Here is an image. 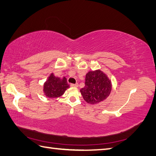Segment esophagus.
Segmentation results:
<instances>
[{
	"label": "esophagus",
	"mask_w": 156,
	"mask_h": 156,
	"mask_svg": "<svg viewBox=\"0 0 156 156\" xmlns=\"http://www.w3.org/2000/svg\"><path fill=\"white\" fill-rule=\"evenodd\" d=\"M70 86L72 87H78V84L76 83V84H71Z\"/></svg>",
	"instance_id": "obj_1"
}]
</instances>
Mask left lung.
Listing matches in <instances>:
<instances>
[{
	"label": "left lung",
	"instance_id": "obj_1",
	"mask_svg": "<svg viewBox=\"0 0 156 156\" xmlns=\"http://www.w3.org/2000/svg\"><path fill=\"white\" fill-rule=\"evenodd\" d=\"M112 89L111 81L107 74L97 69L88 72L85 78V87L80 89L84 100L88 104H98L106 100Z\"/></svg>",
	"mask_w": 156,
	"mask_h": 156
}]
</instances>
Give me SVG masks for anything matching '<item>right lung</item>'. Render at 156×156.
Wrapping results in <instances>:
<instances>
[{
  "mask_svg": "<svg viewBox=\"0 0 156 156\" xmlns=\"http://www.w3.org/2000/svg\"><path fill=\"white\" fill-rule=\"evenodd\" d=\"M68 88L69 86L66 77L60 78L51 73L44 84V92L48 98H58L64 94Z\"/></svg>",
  "mask_w": 156,
  "mask_h": 156,
  "instance_id": "right-lung-1",
  "label": "right lung"
}]
</instances>
